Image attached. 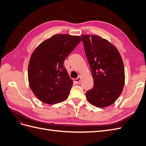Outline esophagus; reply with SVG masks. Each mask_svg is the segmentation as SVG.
I'll use <instances>...</instances> for the list:
<instances>
[{"label":"esophagus","mask_w":146,"mask_h":146,"mask_svg":"<svg viewBox=\"0 0 146 146\" xmlns=\"http://www.w3.org/2000/svg\"><path fill=\"white\" fill-rule=\"evenodd\" d=\"M80 80H81V77L80 76H78L77 78L74 79V82L77 84H80Z\"/></svg>","instance_id":"esophagus-1"}]
</instances>
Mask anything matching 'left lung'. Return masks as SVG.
<instances>
[{"label":"left lung","instance_id":"8db88e82","mask_svg":"<svg viewBox=\"0 0 146 146\" xmlns=\"http://www.w3.org/2000/svg\"><path fill=\"white\" fill-rule=\"evenodd\" d=\"M81 37L94 79V86L86 92V98L97 107H108L117 99L124 86L122 57L107 39L98 35H83Z\"/></svg>","mask_w":146,"mask_h":146}]
</instances>
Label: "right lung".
Listing matches in <instances>:
<instances>
[{"mask_svg":"<svg viewBox=\"0 0 146 146\" xmlns=\"http://www.w3.org/2000/svg\"><path fill=\"white\" fill-rule=\"evenodd\" d=\"M81 41L78 36L55 35L33 52L29 63V82L34 94L42 102L57 104L68 98L73 81L64 61Z\"/></svg>","mask_w":146,"mask_h":146,"instance_id":"obj_1","label":"right lung"}]
</instances>
